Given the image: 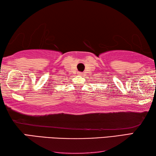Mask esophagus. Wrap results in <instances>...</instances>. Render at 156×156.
Wrapping results in <instances>:
<instances>
[{
  "instance_id": "esophagus-1",
  "label": "esophagus",
  "mask_w": 156,
  "mask_h": 156,
  "mask_svg": "<svg viewBox=\"0 0 156 156\" xmlns=\"http://www.w3.org/2000/svg\"><path fill=\"white\" fill-rule=\"evenodd\" d=\"M78 74L79 76H83V73H81V72H78Z\"/></svg>"
}]
</instances>
